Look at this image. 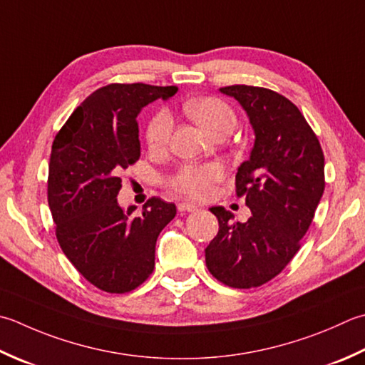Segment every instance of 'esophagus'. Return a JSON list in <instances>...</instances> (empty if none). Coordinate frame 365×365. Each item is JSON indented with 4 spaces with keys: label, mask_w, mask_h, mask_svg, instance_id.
Wrapping results in <instances>:
<instances>
[{
    "label": "esophagus",
    "mask_w": 365,
    "mask_h": 365,
    "mask_svg": "<svg viewBox=\"0 0 365 365\" xmlns=\"http://www.w3.org/2000/svg\"><path fill=\"white\" fill-rule=\"evenodd\" d=\"M178 212H196L197 210V205L191 204V202H180L177 205Z\"/></svg>",
    "instance_id": "1"
}]
</instances>
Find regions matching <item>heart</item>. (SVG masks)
<instances>
[{
	"label": "heart",
	"mask_w": 365,
	"mask_h": 365,
	"mask_svg": "<svg viewBox=\"0 0 365 365\" xmlns=\"http://www.w3.org/2000/svg\"><path fill=\"white\" fill-rule=\"evenodd\" d=\"M185 112L212 135L218 131H232L237 117L230 104L223 99L205 96L192 99L185 104ZM173 131V118L166 110H158L150 118L145 128L147 145L152 150H160L168 144ZM223 173L218 164H185L170 177L169 185L177 192L192 199H201L209 195L213 183L218 182Z\"/></svg>",
	"instance_id": "b5f03b06"
}]
</instances>
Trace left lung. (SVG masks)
<instances>
[{"instance_id": "left-lung-1", "label": "left lung", "mask_w": 365, "mask_h": 365, "mask_svg": "<svg viewBox=\"0 0 365 365\" xmlns=\"http://www.w3.org/2000/svg\"><path fill=\"white\" fill-rule=\"evenodd\" d=\"M237 99L255 131L250 158L235 174V192L252 210L245 223L212 207L217 237L205 264L231 288H256L277 277L301 248L324 192V155L301 110L277 91L250 85L220 88Z\"/></svg>"}]
</instances>
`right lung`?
<instances>
[{"label":"right lung","mask_w":365,"mask_h":365,"mask_svg":"<svg viewBox=\"0 0 365 365\" xmlns=\"http://www.w3.org/2000/svg\"><path fill=\"white\" fill-rule=\"evenodd\" d=\"M177 87L110 83L93 91L55 135L47 199L58 244L83 278L106 292L123 294L155 267V245L175 217L173 202L150 197L142 215L117 202L120 174L140 156L138 113Z\"/></svg>","instance_id":"obj_1"}]
</instances>
